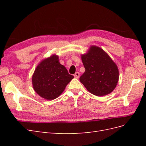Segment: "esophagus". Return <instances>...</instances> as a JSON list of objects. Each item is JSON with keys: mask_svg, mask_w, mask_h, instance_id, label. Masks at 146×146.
<instances>
[{"mask_svg": "<svg viewBox=\"0 0 146 146\" xmlns=\"http://www.w3.org/2000/svg\"><path fill=\"white\" fill-rule=\"evenodd\" d=\"M74 76L75 78H79V77H80V73H79L78 72H76V74L74 75Z\"/></svg>", "mask_w": 146, "mask_h": 146, "instance_id": "obj_1", "label": "esophagus"}]
</instances>
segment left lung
Returning <instances> with one entry per match:
<instances>
[{
    "label": "left lung",
    "instance_id": "8db88e82",
    "mask_svg": "<svg viewBox=\"0 0 146 146\" xmlns=\"http://www.w3.org/2000/svg\"><path fill=\"white\" fill-rule=\"evenodd\" d=\"M85 71L80 81L86 90L97 96L107 95L114 90L119 80V70L108 55L101 48L91 46L82 55Z\"/></svg>",
    "mask_w": 146,
    "mask_h": 146
}]
</instances>
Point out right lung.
<instances>
[{
  "instance_id": "obj_1",
  "label": "right lung",
  "mask_w": 146,
  "mask_h": 146,
  "mask_svg": "<svg viewBox=\"0 0 146 146\" xmlns=\"http://www.w3.org/2000/svg\"><path fill=\"white\" fill-rule=\"evenodd\" d=\"M74 76L61 65L55 55L42 60L35 69L32 77L34 90L41 98L53 100L58 98Z\"/></svg>"
}]
</instances>
